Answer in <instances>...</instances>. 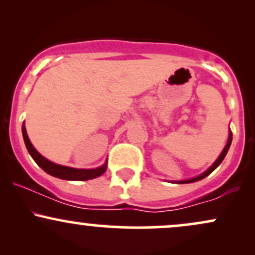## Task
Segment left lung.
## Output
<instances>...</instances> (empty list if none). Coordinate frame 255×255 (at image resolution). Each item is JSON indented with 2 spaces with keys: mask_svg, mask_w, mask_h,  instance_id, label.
I'll list each match as a JSON object with an SVG mask.
<instances>
[{
  "mask_svg": "<svg viewBox=\"0 0 255 255\" xmlns=\"http://www.w3.org/2000/svg\"><path fill=\"white\" fill-rule=\"evenodd\" d=\"M231 140H233V134H231V131L229 133V140H228V142H227V145H225V147H224V150L222 151V153H221V156L218 157V159L216 160L215 163H213L212 164V166L210 169H207L206 171L204 172V174H201L200 176H198V177H195V178H191V180H184V181H177L176 183H191V182H195V181H199V180H203V178H205L207 176V175H210L211 174V172L215 170L216 168H217V166L221 164L222 162H223V159H224V157H225V154H227V152H228V150H229V147H230V144H231Z\"/></svg>",
  "mask_w": 255,
  "mask_h": 255,
  "instance_id": "8db88e82",
  "label": "left lung"
}]
</instances>
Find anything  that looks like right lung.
<instances>
[{"instance_id":"right-lung-1","label":"right lung","mask_w":255,"mask_h":255,"mask_svg":"<svg viewBox=\"0 0 255 255\" xmlns=\"http://www.w3.org/2000/svg\"><path fill=\"white\" fill-rule=\"evenodd\" d=\"M22 135H24L25 145L26 147H27V151L30 152L31 157L33 158L34 162H36L44 171L48 172L49 175H51V176L69 181H86L91 180V178L101 176V175L104 174L105 170H107L108 162H105L104 165L99 166L97 169H74L69 168V166L55 164V163H52L50 160L46 159V158H44L42 154L38 153V151L33 147L30 139H28L27 133H26L25 125H22Z\"/></svg>"}]
</instances>
